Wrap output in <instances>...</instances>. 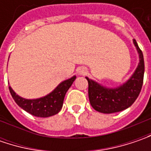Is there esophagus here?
<instances>
[{
	"label": "esophagus",
	"mask_w": 151,
	"mask_h": 151,
	"mask_svg": "<svg viewBox=\"0 0 151 151\" xmlns=\"http://www.w3.org/2000/svg\"><path fill=\"white\" fill-rule=\"evenodd\" d=\"M87 72V70L86 67H81V69H79V74L80 75H86Z\"/></svg>",
	"instance_id": "esophagus-1"
}]
</instances>
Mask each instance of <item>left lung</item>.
<instances>
[{
	"mask_svg": "<svg viewBox=\"0 0 151 151\" xmlns=\"http://www.w3.org/2000/svg\"><path fill=\"white\" fill-rule=\"evenodd\" d=\"M139 54V62L136 70L127 81L115 88L106 87L86 77L88 81V96L91 107L102 113L121 112L135 101L141 91L145 73V62L142 51L136 40H133Z\"/></svg>",
	"mask_w": 151,
	"mask_h": 151,
	"instance_id": "obj_1",
	"label": "left lung"
}]
</instances>
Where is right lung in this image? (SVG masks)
<instances>
[{
    "mask_svg": "<svg viewBox=\"0 0 151 151\" xmlns=\"http://www.w3.org/2000/svg\"><path fill=\"white\" fill-rule=\"evenodd\" d=\"M76 76L62 81L48 95L37 99H26L18 96L11 86L9 91L16 103L23 110L36 117L48 118L59 113L62 108L67 91L71 86Z\"/></svg>",
    "mask_w": 151,
    "mask_h": 151,
    "instance_id": "add662e5",
    "label": "right lung"
}]
</instances>
